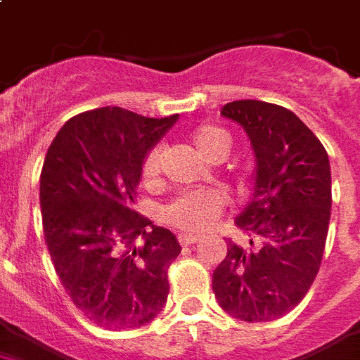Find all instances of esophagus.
<instances>
[{"label": "esophagus", "instance_id": "34e87169", "mask_svg": "<svg viewBox=\"0 0 360 360\" xmlns=\"http://www.w3.org/2000/svg\"><path fill=\"white\" fill-rule=\"evenodd\" d=\"M201 240V236L198 234H179L181 245H192V243H198Z\"/></svg>", "mask_w": 360, "mask_h": 360}]
</instances>
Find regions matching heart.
<instances>
[{"instance_id":"1","label":"heart","mask_w":360,"mask_h":360,"mask_svg":"<svg viewBox=\"0 0 360 360\" xmlns=\"http://www.w3.org/2000/svg\"><path fill=\"white\" fill-rule=\"evenodd\" d=\"M195 152L208 162L223 161L231 148V139L216 126H201L190 137ZM161 172V150L152 148L143 161V179L152 183ZM225 195L219 190H194L177 195L165 208L166 221L190 232H203L221 214Z\"/></svg>"}]
</instances>
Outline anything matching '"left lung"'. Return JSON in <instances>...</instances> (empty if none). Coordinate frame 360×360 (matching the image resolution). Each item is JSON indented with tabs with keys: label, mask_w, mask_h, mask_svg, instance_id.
I'll list each match as a JSON object with an SVG mask.
<instances>
[{
	"label": "left lung",
	"mask_w": 360,
	"mask_h": 360,
	"mask_svg": "<svg viewBox=\"0 0 360 360\" xmlns=\"http://www.w3.org/2000/svg\"><path fill=\"white\" fill-rule=\"evenodd\" d=\"M255 152V188L236 225L249 245L226 241L212 274L217 304L243 322H271L315 282L331 216V168L322 143L292 111L262 101L223 105Z\"/></svg>",
	"instance_id": "obj_1"
}]
</instances>
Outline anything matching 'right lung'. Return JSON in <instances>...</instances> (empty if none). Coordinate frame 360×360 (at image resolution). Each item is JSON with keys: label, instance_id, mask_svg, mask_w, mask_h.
<instances>
[{"label": "right lung", "instance_id": "add662e5", "mask_svg": "<svg viewBox=\"0 0 360 360\" xmlns=\"http://www.w3.org/2000/svg\"><path fill=\"white\" fill-rule=\"evenodd\" d=\"M179 119L98 108L63 124L40 175L44 236L72 304L96 326L152 322L170 292L177 238L134 208L146 153Z\"/></svg>", "mask_w": 360, "mask_h": 360}]
</instances>
